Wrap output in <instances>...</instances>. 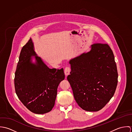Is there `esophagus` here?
<instances>
[{"instance_id": "1", "label": "esophagus", "mask_w": 132, "mask_h": 132, "mask_svg": "<svg viewBox=\"0 0 132 132\" xmlns=\"http://www.w3.org/2000/svg\"><path fill=\"white\" fill-rule=\"evenodd\" d=\"M70 71H71V69H70V67H67L65 68V69H64V74H65L66 76H67L69 75L70 74Z\"/></svg>"}]
</instances>
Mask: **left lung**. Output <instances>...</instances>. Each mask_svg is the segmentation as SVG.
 Instances as JSON below:
<instances>
[{
    "label": "left lung",
    "instance_id": "left-lung-1",
    "mask_svg": "<svg viewBox=\"0 0 132 132\" xmlns=\"http://www.w3.org/2000/svg\"><path fill=\"white\" fill-rule=\"evenodd\" d=\"M67 77L78 105L87 111H98L111 100L118 82L113 52L107 44L95 43L87 53L71 59Z\"/></svg>",
    "mask_w": 132,
    "mask_h": 132
}]
</instances>
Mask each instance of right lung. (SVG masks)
<instances>
[{
  "mask_svg": "<svg viewBox=\"0 0 132 132\" xmlns=\"http://www.w3.org/2000/svg\"><path fill=\"white\" fill-rule=\"evenodd\" d=\"M35 56L36 62H32ZM63 69H49L35 51L30 38L21 49L14 79L16 93L31 112L42 114L53 108L60 82L64 79Z\"/></svg>",
  "mask_w": 132,
  "mask_h": 132,
  "instance_id": "1",
  "label": "right lung"
}]
</instances>
